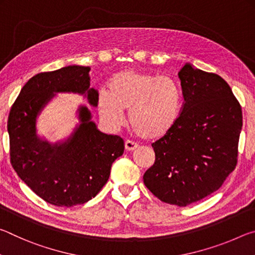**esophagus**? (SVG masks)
I'll return each instance as SVG.
<instances>
[{"label":"esophagus","mask_w":255,"mask_h":255,"mask_svg":"<svg viewBox=\"0 0 255 255\" xmlns=\"http://www.w3.org/2000/svg\"><path fill=\"white\" fill-rule=\"evenodd\" d=\"M137 143H135V141L132 140H129L127 139L126 141H125V148H126L127 150H133L135 148H137Z\"/></svg>","instance_id":"obj_1"}]
</instances>
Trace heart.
<instances>
[{
    "label": "heart",
    "instance_id": "1",
    "mask_svg": "<svg viewBox=\"0 0 255 255\" xmlns=\"http://www.w3.org/2000/svg\"><path fill=\"white\" fill-rule=\"evenodd\" d=\"M181 107L180 90L170 76L156 75L137 70H126L114 75L108 83V92L98 97V110L110 128L125 123V109L138 135L155 139L165 135L174 126Z\"/></svg>",
    "mask_w": 255,
    "mask_h": 255
}]
</instances>
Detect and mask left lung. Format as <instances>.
Wrapping results in <instances>:
<instances>
[{"instance_id":"obj_1","label":"left lung","mask_w":255,"mask_h":255,"mask_svg":"<svg viewBox=\"0 0 255 255\" xmlns=\"http://www.w3.org/2000/svg\"><path fill=\"white\" fill-rule=\"evenodd\" d=\"M184 102L174 126L152 144L155 162L143 176L159 200L180 207L217 191L235 170L242 108L226 81L185 64Z\"/></svg>"}]
</instances>
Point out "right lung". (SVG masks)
I'll return each mask as SVG.
<instances>
[{
    "label": "right lung",
    "instance_id": "right-lung-1",
    "mask_svg": "<svg viewBox=\"0 0 255 255\" xmlns=\"http://www.w3.org/2000/svg\"><path fill=\"white\" fill-rule=\"evenodd\" d=\"M89 72L88 66L73 65L32 76L8 114L12 167L38 197L54 206L68 208L96 197L125 149L122 137L98 130L86 107L80 108V127L62 145L51 146L36 135L38 112L54 92L88 93L89 102L98 105V92L89 89Z\"/></svg>",
    "mask_w": 255,
    "mask_h": 255
}]
</instances>
